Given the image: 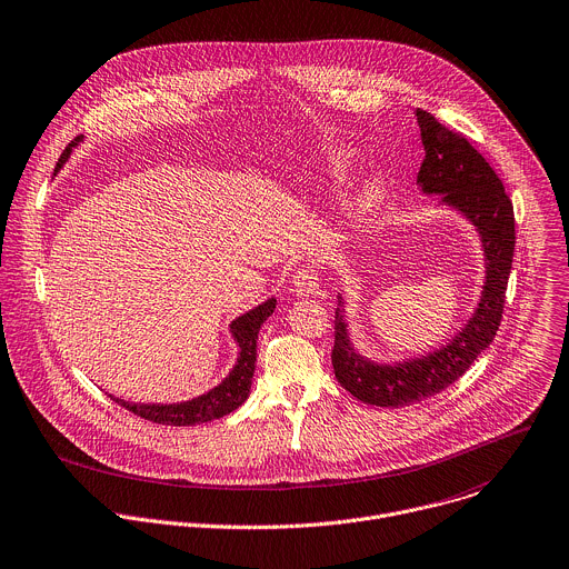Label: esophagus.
<instances>
[{
  "label": "esophagus",
  "mask_w": 569,
  "mask_h": 569,
  "mask_svg": "<svg viewBox=\"0 0 569 569\" xmlns=\"http://www.w3.org/2000/svg\"><path fill=\"white\" fill-rule=\"evenodd\" d=\"M292 290L299 297H310L319 290V274L315 268H299L292 277Z\"/></svg>",
  "instance_id": "esophagus-1"
}]
</instances>
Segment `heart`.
I'll list each match as a JSON object with an SVG mask.
<instances>
[{
  "label": "heart",
  "mask_w": 569,
  "mask_h": 569,
  "mask_svg": "<svg viewBox=\"0 0 569 569\" xmlns=\"http://www.w3.org/2000/svg\"><path fill=\"white\" fill-rule=\"evenodd\" d=\"M350 167H352V151L335 149L328 156V173L335 180H343L348 176ZM380 201H382V180L372 178L361 187V192L355 199V217L363 219V217L372 214L377 210V206H380Z\"/></svg>",
  "instance_id": "1"
}]
</instances>
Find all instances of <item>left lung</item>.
Returning <instances> with one entry per match:
<instances>
[{"label":"left lung","mask_w":569,"mask_h":569,"mask_svg":"<svg viewBox=\"0 0 569 569\" xmlns=\"http://www.w3.org/2000/svg\"><path fill=\"white\" fill-rule=\"evenodd\" d=\"M420 124L425 160L418 187L440 197L447 208L467 219L480 237L485 281L467 323L440 348L402 361H375L361 355L346 323V301L337 295L332 368L339 385L359 402L372 407H407L445 391L489 348L502 319L505 290L513 261V206L502 180L469 140L447 129L429 111H413Z\"/></svg>","instance_id":"obj_1"}]
</instances>
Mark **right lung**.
<instances>
[{
	"label": "right lung",
	"mask_w": 569,
	"mask_h": 569,
	"mask_svg": "<svg viewBox=\"0 0 569 569\" xmlns=\"http://www.w3.org/2000/svg\"><path fill=\"white\" fill-rule=\"evenodd\" d=\"M78 142H82V136L71 140V144L60 156L56 171L62 169V164L69 160L73 147H78ZM274 308H277V299L270 297L230 323V332L234 337V343L239 346V355H237L232 370L221 380V385H217L208 393L187 400V402H173V405H140V402H127V400H120L113 396L111 398L118 405H122L127 411L144 418L149 422L173 425V427H194V425L212 422V420H219V418L232 413L250 396L252 375H254V366H257L259 328L274 312Z\"/></svg>",
	"instance_id": "1"
}]
</instances>
